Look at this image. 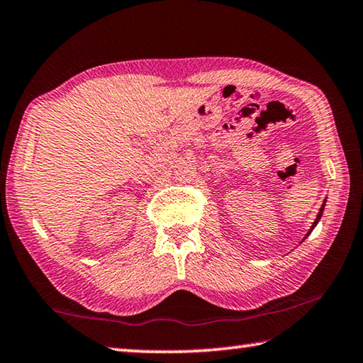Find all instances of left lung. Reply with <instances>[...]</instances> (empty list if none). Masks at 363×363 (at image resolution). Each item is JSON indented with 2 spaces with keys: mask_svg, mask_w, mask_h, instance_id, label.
<instances>
[{
  "mask_svg": "<svg viewBox=\"0 0 363 363\" xmlns=\"http://www.w3.org/2000/svg\"><path fill=\"white\" fill-rule=\"evenodd\" d=\"M323 206H325V203L322 205V208H320V211H318V214H317V219H315V223L314 224H312V227H311V230H309V233L312 232V229H314V227L317 225V223H318V220H320V218H322V213H323Z\"/></svg>",
  "mask_w": 363,
  "mask_h": 363,
  "instance_id": "8db88e82",
  "label": "left lung"
}]
</instances>
